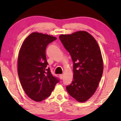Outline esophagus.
<instances>
[{
  "label": "esophagus",
  "instance_id": "esophagus-1",
  "mask_svg": "<svg viewBox=\"0 0 121 121\" xmlns=\"http://www.w3.org/2000/svg\"><path fill=\"white\" fill-rule=\"evenodd\" d=\"M59 76H60V78L61 79H62L63 78V74H60V75H59Z\"/></svg>",
  "mask_w": 121,
  "mask_h": 121
}]
</instances>
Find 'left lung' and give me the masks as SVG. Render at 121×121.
<instances>
[{"instance_id":"obj_1","label":"left lung","mask_w":121,"mask_h":121,"mask_svg":"<svg viewBox=\"0 0 121 121\" xmlns=\"http://www.w3.org/2000/svg\"><path fill=\"white\" fill-rule=\"evenodd\" d=\"M73 61V80L66 86L69 95L78 101L92 97L103 73V61L99 45L86 31H79L59 37Z\"/></svg>"}]
</instances>
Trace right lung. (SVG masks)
<instances>
[{
    "label": "right lung",
    "mask_w": 121,
    "mask_h": 121,
    "mask_svg": "<svg viewBox=\"0 0 121 121\" xmlns=\"http://www.w3.org/2000/svg\"><path fill=\"white\" fill-rule=\"evenodd\" d=\"M56 39L48 35L33 32L22 44L18 56L17 72L22 88L29 97L41 101L50 95L58 77L53 76L47 68V46Z\"/></svg>",
    "instance_id": "1"
}]
</instances>
